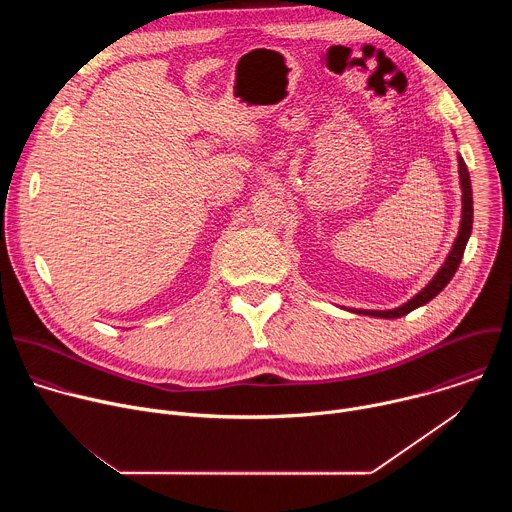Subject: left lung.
<instances>
[{
    "label": "left lung",
    "instance_id": "8db88e82",
    "mask_svg": "<svg viewBox=\"0 0 512 512\" xmlns=\"http://www.w3.org/2000/svg\"><path fill=\"white\" fill-rule=\"evenodd\" d=\"M458 174H460V188H462V218H460V229H458V237L444 261V265L437 269V273L433 275V279L415 294L409 302H405L403 306L395 308V310H350L354 314H362V316H373V318H401L421 306H425L427 302H431L440 291L450 283V279L454 277V273L458 271L462 257H464V249L468 245V239L472 235V218H474V206H472V184H470V174L468 168L462 160V156H458Z\"/></svg>",
    "mask_w": 512,
    "mask_h": 512
}]
</instances>
